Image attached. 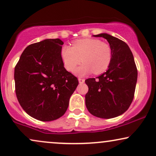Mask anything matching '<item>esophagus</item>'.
Returning <instances> with one entry per match:
<instances>
[{
  "mask_svg": "<svg viewBox=\"0 0 156 156\" xmlns=\"http://www.w3.org/2000/svg\"><path fill=\"white\" fill-rule=\"evenodd\" d=\"M79 82H80V84H83L84 82V79H82V78H79Z\"/></svg>",
  "mask_w": 156,
  "mask_h": 156,
  "instance_id": "1",
  "label": "esophagus"
}]
</instances>
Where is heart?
Masks as SVG:
<instances>
[{
	"label": "heart",
	"mask_w": 156,
	"mask_h": 156,
	"mask_svg": "<svg viewBox=\"0 0 156 156\" xmlns=\"http://www.w3.org/2000/svg\"><path fill=\"white\" fill-rule=\"evenodd\" d=\"M61 57L65 68L73 72L80 63L84 62L76 70L79 76L93 72L96 74L105 72L112 61V48L108 43L94 38L76 40L72 47L64 45L61 50Z\"/></svg>",
	"instance_id": "b5f03b06"
}]
</instances>
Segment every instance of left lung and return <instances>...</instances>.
I'll list each match as a JSON object with an SVG mask.
<instances>
[{
	"instance_id": "obj_1",
	"label": "left lung",
	"mask_w": 156,
	"mask_h": 156,
	"mask_svg": "<svg viewBox=\"0 0 156 156\" xmlns=\"http://www.w3.org/2000/svg\"><path fill=\"white\" fill-rule=\"evenodd\" d=\"M95 37L107 40L113 57L106 72L85 80L88 92L85 104L89 112L102 119H111L124 113L134 99L137 69L133 54L127 44L108 34Z\"/></svg>"
}]
</instances>
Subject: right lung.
I'll use <instances>...</instances> for the list:
<instances>
[{
	"mask_svg": "<svg viewBox=\"0 0 156 156\" xmlns=\"http://www.w3.org/2000/svg\"><path fill=\"white\" fill-rule=\"evenodd\" d=\"M58 38L31 44L14 69L15 91L22 108L30 116L51 122L60 118L77 87V78L63 66Z\"/></svg>",
	"mask_w": 156,
	"mask_h": 156,
	"instance_id": "1",
	"label": "right lung"
}]
</instances>
